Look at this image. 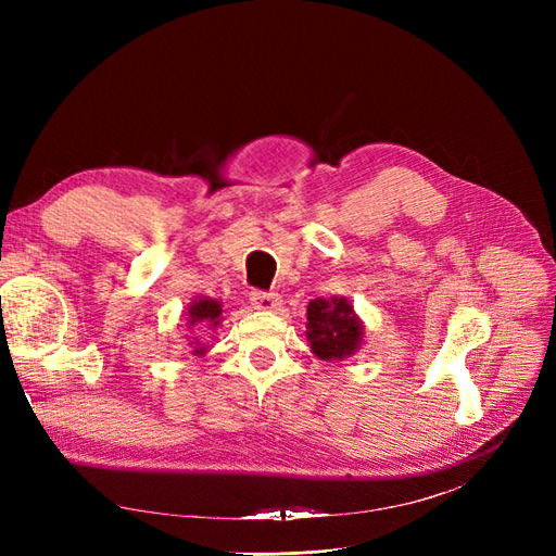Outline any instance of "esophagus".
I'll return each instance as SVG.
<instances>
[{
  "label": "esophagus",
  "instance_id": "esophagus-1",
  "mask_svg": "<svg viewBox=\"0 0 556 556\" xmlns=\"http://www.w3.org/2000/svg\"><path fill=\"white\" fill-rule=\"evenodd\" d=\"M250 304L257 311H276L280 306V296L274 292H250Z\"/></svg>",
  "mask_w": 556,
  "mask_h": 556
}]
</instances>
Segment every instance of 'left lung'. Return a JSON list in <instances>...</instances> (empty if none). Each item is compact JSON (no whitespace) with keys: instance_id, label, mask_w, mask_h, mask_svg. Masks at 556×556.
Segmentation results:
<instances>
[{"instance_id":"left-lung-1","label":"left lung","mask_w":556,"mask_h":556,"mask_svg":"<svg viewBox=\"0 0 556 556\" xmlns=\"http://www.w3.org/2000/svg\"><path fill=\"white\" fill-rule=\"evenodd\" d=\"M306 315V336L319 359H343L359 348L364 329L348 299H315L308 304Z\"/></svg>"}]
</instances>
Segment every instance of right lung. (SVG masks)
Listing matches in <instances>:
<instances>
[{
	"label": "right lung",
	"instance_id": "obj_1",
	"mask_svg": "<svg viewBox=\"0 0 556 556\" xmlns=\"http://www.w3.org/2000/svg\"><path fill=\"white\" fill-rule=\"evenodd\" d=\"M220 315H223V308L220 304H217L215 299H194V304L188 308V323H185V327H188L190 331V345L194 348V355H204L206 348H204V336L206 331L215 329L217 325H220Z\"/></svg>",
	"mask_w": 556,
	"mask_h": 556
}]
</instances>
